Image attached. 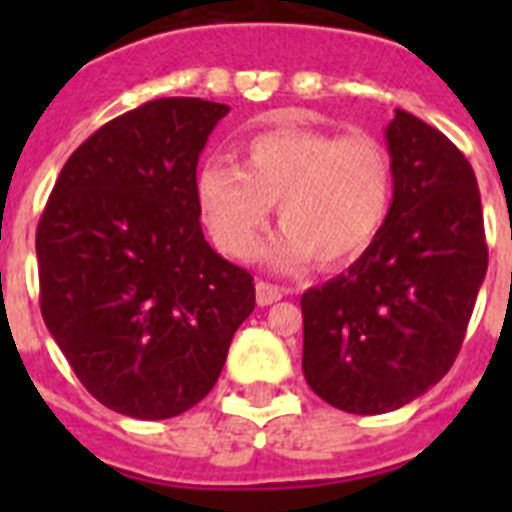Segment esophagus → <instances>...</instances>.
<instances>
[{
    "label": "esophagus",
    "instance_id": "obj_1",
    "mask_svg": "<svg viewBox=\"0 0 512 512\" xmlns=\"http://www.w3.org/2000/svg\"><path fill=\"white\" fill-rule=\"evenodd\" d=\"M282 297H284V289L277 287V284H271V282H256V302H259L261 307L274 305V302L282 300Z\"/></svg>",
    "mask_w": 512,
    "mask_h": 512
}]
</instances>
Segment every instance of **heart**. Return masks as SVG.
<instances>
[{"instance_id": "b5f03b06", "label": "heart", "mask_w": 512, "mask_h": 512, "mask_svg": "<svg viewBox=\"0 0 512 512\" xmlns=\"http://www.w3.org/2000/svg\"><path fill=\"white\" fill-rule=\"evenodd\" d=\"M395 166L372 133L279 128L251 135L238 166L207 161L194 176V200L212 241L235 259L259 251L279 202L284 225L266 259L292 271L318 259L343 266L377 241L392 207Z\"/></svg>"}]
</instances>
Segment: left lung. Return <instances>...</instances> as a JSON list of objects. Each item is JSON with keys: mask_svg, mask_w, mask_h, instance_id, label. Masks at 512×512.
Instances as JSON below:
<instances>
[{"mask_svg": "<svg viewBox=\"0 0 512 512\" xmlns=\"http://www.w3.org/2000/svg\"><path fill=\"white\" fill-rule=\"evenodd\" d=\"M390 217L348 271L302 295V372L328 405L354 415L402 408L459 354L487 243L477 176L441 130L395 110Z\"/></svg>", "mask_w": 512, "mask_h": 512, "instance_id": "8db88e82", "label": "left lung"}]
</instances>
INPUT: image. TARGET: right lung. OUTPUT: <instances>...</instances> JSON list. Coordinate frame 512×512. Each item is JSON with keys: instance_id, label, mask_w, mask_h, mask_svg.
<instances>
[{"instance_id": "add662e5", "label": "right lung", "mask_w": 512, "mask_h": 512, "mask_svg": "<svg viewBox=\"0 0 512 512\" xmlns=\"http://www.w3.org/2000/svg\"><path fill=\"white\" fill-rule=\"evenodd\" d=\"M228 104L164 97L89 135L35 235L40 312L104 408L164 420L215 387L253 277L205 241L197 161Z\"/></svg>"}]
</instances>
